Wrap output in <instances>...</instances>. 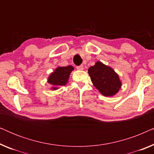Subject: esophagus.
Returning <instances> with one entry per match:
<instances>
[{"label":"esophagus","mask_w":154,"mask_h":154,"mask_svg":"<svg viewBox=\"0 0 154 154\" xmlns=\"http://www.w3.org/2000/svg\"><path fill=\"white\" fill-rule=\"evenodd\" d=\"M76 69L78 70H83V65H80V66H76Z\"/></svg>","instance_id":"esophagus-1"}]
</instances>
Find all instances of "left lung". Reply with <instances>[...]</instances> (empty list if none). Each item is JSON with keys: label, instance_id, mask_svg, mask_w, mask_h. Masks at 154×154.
Returning a JSON list of instances; mask_svg holds the SVG:
<instances>
[{"label": "left lung", "instance_id": "8db88e82", "mask_svg": "<svg viewBox=\"0 0 154 154\" xmlns=\"http://www.w3.org/2000/svg\"><path fill=\"white\" fill-rule=\"evenodd\" d=\"M88 73L93 85L104 96H112L119 92L121 86L119 77L110 67L100 62L88 69Z\"/></svg>", "mask_w": 154, "mask_h": 154}]
</instances>
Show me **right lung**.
<instances>
[{
	"mask_svg": "<svg viewBox=\"0 0 154 154\" xmlns=\"http://www.w3.org/2000/svg\"><path fill=\"white\" fill-rule=\"evenodd\" d=\"M73 70V67L72 66L58 67L48 78V83L54 86L52 89H57L60 86L66 85L69 75Z\"/></svg>",
	"mask_w": 154,
	"mask_h": 154,
	"instance_id": "add662e5",
	"label": "right lung"
}]
</instances>
